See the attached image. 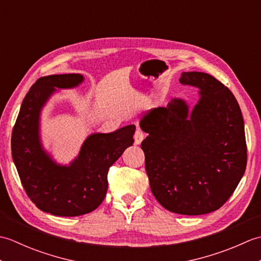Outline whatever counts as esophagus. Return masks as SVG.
<instances>
[{"mask_svg": "<svg viewBox=\"0 0 261 261\" xmlns=\"http://www.w3.org/2000/svg\"><path fill=\"white\" fill-rule=\"evenodd\" d=\"M143 139H145V134L140 129H137L135 134V143L136 145H140Z\"/></svg>", "mask_w": 261, "mask_h": 261, "instance_id": "esophagus-1", "label": "esophagus"}]
</instances>
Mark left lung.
<instances>
[{
  "instance_id": "1",
  "label": "left lung",
  "mask_w": 261,
  "mask_h": 261,
  "mask_svg": "<svg viewBox=\"0 0 261 261\" xmlns=\"http://www.w3.org/2000/svg\"><path fill=\"white\" fill-rule=\"evenodd\" d=\"M179 82L197 87L199 98L192 111L184 99L173 98L143 115L146 171L166 210L206 214L228 201L245 174V123L234 95L213 76L187 71Z\"/></svg>"
}]
</instances>
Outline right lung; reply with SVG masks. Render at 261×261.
<instances>
[{
	"mask_svg": "<svg viewBox=\"0 0 261 261\" xmlns=\"http://www.w3.org/2000/svg\"><path fill=\"white\" fill-rule=\"evenodd\" d=\"M81 74L49 75L39 79L27 93L11 139L12 158L27 195L43 212L79 216L98 207L108 191V171L127 147L134 145L136 125L111 134H93L69 165L54 160L42 146L40 115L57 90L77 87Z\"/></svg>",
	"mask_w": 261,
	"mask_h": 261,
	"instance_id": "1",
	"label": "right lung"
}]
</instances>
